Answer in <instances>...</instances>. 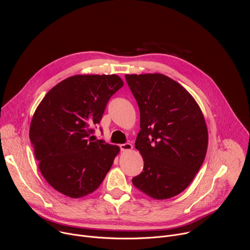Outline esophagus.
Segmentation results:
<instances>
[{"mask_svg":"<svg viewBox=\"0 0 250 250\" xmlns=\"http://www.w3.org/2000/svg\"><path fill=\"white\" fill-rule=\"evenodd\" d=\"M120 147H121V150H122V151H128V150H131V149L133 148L132 145H130V144L121 145V146H120Z\"/></svg>","mask_w":250,"mask_h":250,"instance_id":"esophagus-1","label":"esophagus"}]
</instances>
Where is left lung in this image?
I'll list each match as a JSON object with an SVG mask.
<instances>
[{
	"instance_id": "left-lung-1",
	"label": "left lung",
	"mask_w": 250,
	"mask_h": 250,
	"mask_svg": "<svg viewBox=\"0 0 250 250\" xmlns=\"http://www.w3.org/2000/svg\"><path fill=\"white\" fill-rule=\"evenodd\" d=\"M125 79L139 108L135 148L145 162L132 184L155 200L175 197L191 184L206 157L203 113L184 87L163 74H126Z\"/></svg>"
}]
</instances>
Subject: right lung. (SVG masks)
<instances>
[{
	"instance_id": "obj_1",
	"label": "right lung",
	"mask_w": 250,
	"mask_h": 250,
	"mask_svg": "<svg viewBox=\"0 0 250 250\" xmlns=\"http://www.w3.org/2000/svg\"><path fill=\"white\" fill-rule=\"evenodd\" d=\"M123 86L115 74L74 75L54 86L38 105L29 138L42 176L56 191L78 199L104 179L120 147L88 137Z\"/></svg>"
}]
</instances>
